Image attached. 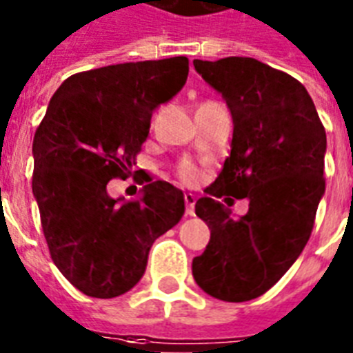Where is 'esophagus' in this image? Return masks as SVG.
<instances>
[{
  "label": "esophagus",
  "mask_w": 353,
  "mask_h": 353,
  "mask_svg": "<svg viewBox=\"0 0 353 353\" xmlns=\"http://www.w3.org/2000/svg\"><path fill=\"white\" fill-rule=\"evenodd\" d=\"M184 200H185V215L193 216L194 215V202H196V196H194L193 193H185Z\"/></svg>",
  "instance_id": "obj_1"
}]
</instances>
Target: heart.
Here are the masks:
<instances>
[{
	"instance_id": "obj_1",
	"label": "heart",
	"mask_w": 353,
	"mask_h": 353,
	"mask_svg": "<svg viewBox=\"0 0 353 353\" xmlns=\"http://www.w3.org/2000/svg\"><path fill=\"white\" fill-rule=\"evenodd\" d=\"M180 176L184 180H188V182H193V180H196V176H199V171H196V168L191 165V163H184V165L180 168Z\"/></svg>"
}]
</instances>
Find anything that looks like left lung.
<instances>
[{"label": "left lung", "instance_id": "left-lung-1", "mask_svg": "<svg viewBox=\"0 0 353 353\" xmlns=\"http://www.w3.org/2000/svg\"><path fill=\"white\" fill-rule=\"evenodd\" d=\"M193 65L233 120L230 157L194 204L211 239L193 259V277L211 297L244 303L272 288L312 235L324 194L326 132L308 91L283 70L241 56ZM230 196L250 200L246 216H230Z\"/></svg>", "mask_w": 353, "mask_h": 353}]
</instances>
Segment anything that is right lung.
<instances>
[{"mask_svg":"<svg viewBox=\"0 0 353 353\" xmlns=\"http://www.w3.org/2000/svg\"><path fill=\"white\" fill-rule=\"evenodd\" d=\"M190 61L107 65L78 72L52 94L34 134L32 193L56 268L89 297L137 286L149 250L185 211L184 193L157 180L132 200L107 194L128 179L151 117L185 85Z\"/></svg>","mask_w":353,"mask_h":353,"instance_id":"1","label":"right lung"}]
</instances>
